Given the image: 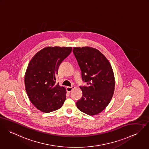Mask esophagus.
I'll return each mask as SVG.
<instances>
[{
    "label": "esophagus",
    "instance_id": "1",
    "mask_svg": "<svg viewBox=\"0 0 149 149\" xmlns=\"http://www.w3.org/2000/svg\"><path fill=\"white\" fill-rule=\"evenodd\" d=\"M75 88L74 86H71V87H67L66 90L68 93H70L73 89Z\"/></svg>",
    "mask_w": 149,
    "mask_h": 149
}]
</instances>
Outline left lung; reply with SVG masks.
Wrapping results in <instances>:
<instances>
[{"label": "left lung", "instance_id": "left-lung-1", "mask_svg": "<svg viewBox=\"0 0 149 149\" xmlns=\"http://www.w3.org/2000/svg\"><path fill=\"white\" fill-rule=\"evenodd\" d=\"M74 54L86 86L80 87L82 97L76 105L83 113L95 116L109 104L115 89L114 74L109 61L99 50L91 47L73 48Z\"/></svg>", "mask_w": 149, "mask_h": 149}]
</instances>
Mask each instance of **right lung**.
<instances>
[{
  "label": "right lung",
  "mask_w": 149,
  "mask_h": 149,
  "mask_svg": "<svg viewBox=\"0 0 149 149\" xmlns=\"http://www.w3.org/2000/svg\"><path fill=\"white\" fill-rule=\"evenodd\" d=\"M71 51V47H46L29 62L24 76L26 91L31 102L40 111L52 112L63 104L66 90L55 83V76Z\"/></svg>",
  "instance_id": "add662e5"
}]
</instances>
